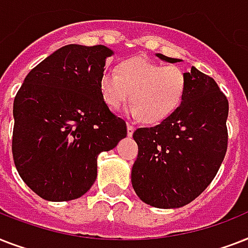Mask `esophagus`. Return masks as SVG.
I'll use <instances>...</instances> for the list:
<instances>
[{"mask_svg":"<svg viewBox=\"0 0 248 248\" xmlns=\"http://www.w3.org/2000/svg\"><path fill=\"white\" fill-rule=\"evenodd\" d=\"M134 131H135V127H134L131 124H127V135L132 136Z\"/></svg>","mask_w":248,"mask_h":248,"instance_id":"1","label":"esophagus"}]
</instances>
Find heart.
<instances>
[{
	"label": "heart",
	"mask_w": 248,
	"mask_h": 248,
	"mask_svg": "<svg viewBox=\"0 0 248 248\" xmlns=\"http://www.w3.org/2000/svg\"><path fill=\"white\" fill-rule=\"evenodd\" d=\"M99 90L110 109H120L130 97L132 107L128 113L132 117L157 124L179 108L186 90V77L176 65H162L135 56L121 62L118 73L104 72Z\"/></svg>",
	"instance_id": "heart-1"
}]
</instances>
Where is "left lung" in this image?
Here are the masks:
<instances>
[{"mask_svg":"<svg viewBox=\"0 0 248 248\" xmlns=\"http://www.w3.org/2000/svg\"><path fill=\"white\" fill-rule=\"evenodd\" d=\"M167 63H177L155 54ZM179 108L155 127L134 132L138 158L131 183L140 200L157 208H179L214 180L228 147L227 96L214 78L192 67Z\"/></svg>","mask_w":248,"mask_h":248,"instance_id":"8db88e82","label":"left lung"}]
</instances>
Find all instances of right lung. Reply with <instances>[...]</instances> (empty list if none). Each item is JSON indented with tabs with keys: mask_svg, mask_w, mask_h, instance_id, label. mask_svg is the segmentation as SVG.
<instances>
[{
	"mask_svg": "<svg viewBox=\"0 0 248 248\" xmlns=\"http://www.w3.org/2000/svg\"><path fill=\"white\" fill-rule=\"evenodd\" d=\"M113 51L103 45H67L29 72L14 100L13 157L37 196L79 198L96 180L97 155L127 135L109 110L99 79Z\"/></svg>",
	"mask_w": 248,
	"mask_h": 248,
	"instance_id": "obj_1",
	"label": "right lung"
}]
</instances>
